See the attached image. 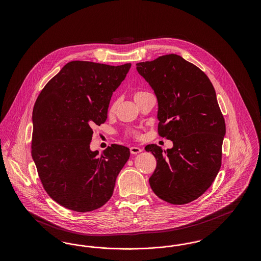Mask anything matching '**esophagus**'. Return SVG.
<instances>
[{
    "label": "esophagus",
    "instance_id": "1",
    "mask_svg": "<svg viewBox=\"0 0 261 261\" xmlns=\"http://www.w3.org/2000/svg\"><path fill=\"white\" fill-rule=\"evenodd\" d=\"M130 151H131L132 154H138V153L142 152L143 149H140V148H138V147H131V148H130Z\"/></svg>",
    "mask_w": 261,
    "mask_h": 261
}]
</instances>
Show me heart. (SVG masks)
I'll return each instance as SVG.
<instances>
[{"mask_svg": "<svg viewBox=\"0 0 261 261\" xmlns=\"http://www.w3.org/2000/svg\"><path fill=\"white\" fill-rule=\"evenodd\" d=\"M142 94H144V93L143 92H137V93H135V95H134V98H136L139 95H142ZM115 109H116V102L113 101L112 105H111V107H110V112H114Z\"/></svg>", "mask_w": 261, "mask_h": 261, "instance_id": "b5f03b06", "label": "heart"}]
</instances>
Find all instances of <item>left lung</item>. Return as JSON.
I'll return each mask as SVG.
<instances>
[{
  "instance_id": "left-lung-1",
  "label": "left lung",
  "mask_w": 261,
  "mask_h": 261,
  "mask_svg": "<svg viewBox=\"0 0 261 261\" xmlns=\"http://www.w3.org/2000/svg\"><path fill=\"white\" fill-rule=\"evenodd\" d=\"M136 66L158 99L159 134L173 143L166 150L146 146L156 160L150 188L169 203L191 202L211 186L221 166L226 126L215 90L198 66L175 54Z\"/></svg>"
}]
</instances>
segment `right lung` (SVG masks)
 Returning <instances> with one entry per match:
<instances>
[{"mask_svg": "<svg viewBox=\"0 0 261 261\" xmlns=\"http://www.w3.org/2000/svg\"><path fill=\"white\" fill-rule=\"evenodd\" d=\"M131 63H66L38 96L32 122V158L44 189L65 208L88 212L112 198L130 149L112 144L91 150L93 128L105 123L112 93Z\"/></svg>", "mask_w": 261, "mask_h": 261, "instance_id": "add662e5", "label": "right lung"}]
</instances>
